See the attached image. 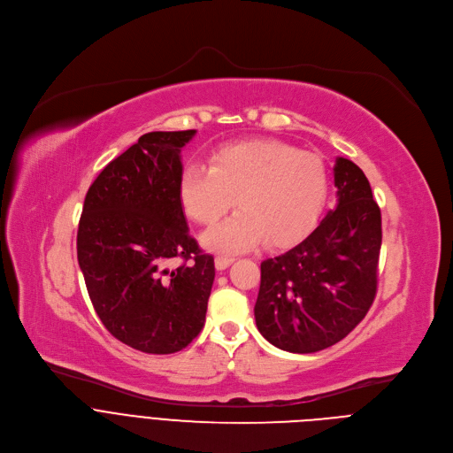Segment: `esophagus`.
Wrapping results in <instances>:
<instances>
[{"instance_id":"esophagus-1","label":"esophagus","mask_w":453,"mask_h":453,"mask_svg":"<svg viewBox=\"0 0 453 453\" xmlns=\"http://www.w3.org/2000/svg\"><path fill=\"white\" fill-rule=\"evenodd\" d=\"M233 262H234L233 256H217V257H215V267H217L219 271H224V269H227Z\"/></svg>"}]
</instances>
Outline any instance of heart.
I'll return each instance as SVG.
<instances>
[{
	"label": "heart",
	"instance_id": "b5f03b06",
	"mask_svg": "<svg viewBox=\"0 0 453 453\" xmlns=\"http://www.w3.org/2000/svg\"><path fill=\"white\" fill-rule=\"evenodd\" d=\"M210 168L191 165L180 175L184 211L215 226L234 206L240 213L204 234L217 250H242L265 238L283 245L301 236L328 197V172L317 156L278 140L226 145L211 154Z\"/></svg>",
	"mask_w": 453,
	"mask_h": 453
}]
</instances>
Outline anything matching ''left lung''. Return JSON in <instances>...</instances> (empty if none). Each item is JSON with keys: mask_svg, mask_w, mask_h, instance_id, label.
I'll return each mask as SVG.
<instances>
[{"mask_svg": "<svg viewBox=\"0 0 453 453\" xmlns=\"http://www.w3.org/2000/svg\"><path fill=\"white\" fill-rule=\"evenodd\" d=\"M337 208L287 252L262 262L256 326L276 348L315 353L342 341L378 285L381 215L364 172L337 157Z\"/></svg>", "mask_w": 453, "mask_h": 453, "instance_id": "obj_1", "label": "left lung"}]
</instances>
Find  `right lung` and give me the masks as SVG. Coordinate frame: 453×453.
<instances>
[{
	"mask_svg": "<svg viewBox=\"0 0 453 453\" xmlns=\"http://www.w3.org/2000/svg\"><path fill=\"white\" fill-rule=\"evenodd\" d=\"M196 131L149 133L89 186L77 257L107 332L150 355H170L206 320L215 262L189 236L179 197L180 149ZM172 257L183 264L167 269Z\"/></svg>",
	"mask_w": 453,
	"mask_h": 453,
	"instance_id": "obj_1",
	"label": "right lung"
}]
</instances>
